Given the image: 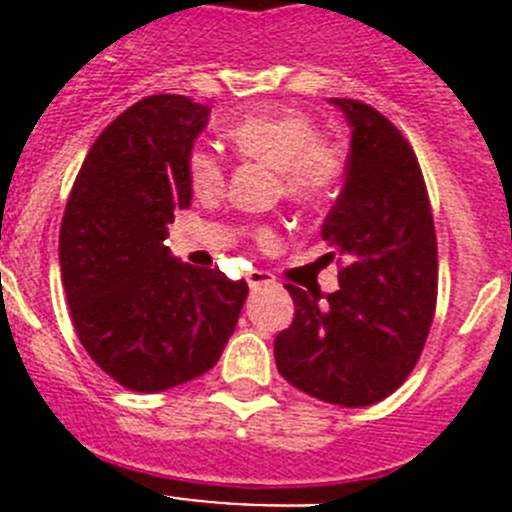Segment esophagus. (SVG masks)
<instances>
[{
    "label": "esophagus",
    "mask_w": 512,
    "mask_h": 512,
    "mask_svg": "<svg viewBox=\"0 0 512 512\" xmlns=\"http://www.w3.org/2000/svg\"><path fill=\"white\" fill-rule=\"evenodd\" d=\"M271 284H277V279H274V274H269V271H251V274H248V287H251L253 292L271 287Z\"/></svg>",
    "instance_id": "34e87169"
}]
</instances>
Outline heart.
Returning a JSON list of instances; mask_svg holds the SVG:
<instances>
[{
  "label": "heart",
  "mask_w": 512,
  "mask_h": 512,
  "mask_svg": "<svg viewBox=\"0 0 512 512\" xmlns=\"http://www.w3.org/2000/svg\"><path fill=\"white\" fill-rule=\"evenodd\" d=\"M225 135L243 158L279 171L282 192L297 205H323L338 192L346 174V153L325 140L318 122L295 110L256 112L233 120ZM189 182L200 197H215L225 182L223 161L197 148L189 156Z\"/></svg>",
  "instance_id": "b5f03b06"
}]
</instances>
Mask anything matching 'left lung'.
I'll use <instances>...</instances> for the list:
<instances>
[{
	"instance_id": "1",
	"label": "left lung",
	"mask_w": 512,
	"mask_h": 512,
	"mask_svg": "<svg viewBox=\"0 0 512 512\" xmlns=\"http://www.w3.org/2000/svg\"><path fill=\"white\" fill-rule=\"evenodd\" d=\"M351 128L346 184L323 220L343 261L338 292L287 284L295 320L274 341L292 387L341 408L384 400L413 372L436 310L438 251L431 202L410 143L356 99H330Z\"/></svg>"
}]
</instances>
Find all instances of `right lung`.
Returning a JSON list of instances; mask_svg holds the SVG:
<instances>
[{"instance_id":"1","label":"right lung","mask_w":512,"mask_h":512,"mask_svg":"<svg viewBox=\"0 0 512 512\" xmlns=\"http://www.w3.org/2000/svg\"><path fill=\"white\" fill-rule=\"evenodd\" d=\"M210 107L153 94L112 120L84 158L63 212L58 261L76 336L133 392L202 377L233 336L248 284L197 269L166 246L192 205L189 156Z\"/></svg>"}]
</instances>
